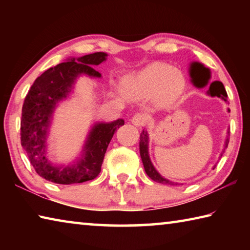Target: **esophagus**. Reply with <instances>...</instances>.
Instances as JSON below:
<instances>
[{"label":"esophagus","mask_w":250,"mask_h":250,"mask_svg":"<svg viewBox=\"0 0 250 250\" xmlns=\"http://www.w3.org/2000/svg\"><path fill=\"white\" fill-rule=\"evenodd\" d=\"M131 122L137 126H142L146 122V117L145 113H135V115L131 118Z\"/></svg>","instance_id":"34e87169"}]
</instances>
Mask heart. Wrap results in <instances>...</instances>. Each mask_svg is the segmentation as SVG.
Masks as SVG:
<instances>
[{
  "instance_id": "b5f03b06",
  "label": "heart",
  "mask_w": 250,
  "mask_h": 250,
  "mask_svg": "<svg viewBox=\"0 0 250 250\" xmlns=\"http://www.w3.org/2000/svg\"><path fill=\"white\" fill-rule=\"evenodd\" d=\"M184 80L179 71L164 64H152L129 80V89L141 98L162 95L174 98L181 94Z\"/></svg>"
}]
</instances>
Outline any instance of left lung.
<instances>
[{"label": "left lung", "instance_id": "obj_1", "mask_svg": "<svg viewBox=\"0 0 250 250\" xmlns=\"http://www.w3.org/2000/svg\"><path fill=\"white\" fill-rule=\"evenodd\" d=\"M189 75H191L193 80H195V84H197V86L200 87L206 86L210 78L209 69L206 68V67H204V65H202L197 62H192L191 64V67H189ZM207 95H209L211 97L216 96V97H219V98H222L224 101H227V92L225 90V87H224V84L221 82H217V80L210 83L209 89L207 91ZM228 111H229V109H228ZM228 142H229V138L227 137L225 140V145H224V150L219 158H222L223 153L225 152V149L228 146ZM140 155H141L142 163H143V167H145L146 173L149 175L151 180L162 184L177 185V183H174V182L164 179V177L155 170V167H153V164H152L149 156V134H147V132L145 130H143L140 134ZM215 167L216 166H214L213 170L215 168Z\"/></svg>", "mask_w": 250, "mask_h": 250}]
</instances>
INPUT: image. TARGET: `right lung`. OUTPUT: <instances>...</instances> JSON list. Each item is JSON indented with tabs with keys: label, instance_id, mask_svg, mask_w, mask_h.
I'll use <instances>...</instances> for the list:
<instances>
[{
	"label": "right lung",
	"instance_id": "add662e5",
	"mask_svg": "<svg viewBox=\"0 0 250 250\" xmlns=\"http://www.w3.org/2000/svg\"><path fill=\"white\" fill-rule=\"evenodd\" d=\"M105 53H94L52 67L37 77L25 97L21 119V145L37 174L57 184H74L94 180L101 166L109 142L116 130L125 125L124 119L96 124L88 134L82 155L69 166H56L46 156L47 135L53 112L59 101L66 99L80 75L101 77L92 68L104 62Z\"/></svg>",
	"mask_w": 250,
	"mask_h": 250
}]
</instances>
